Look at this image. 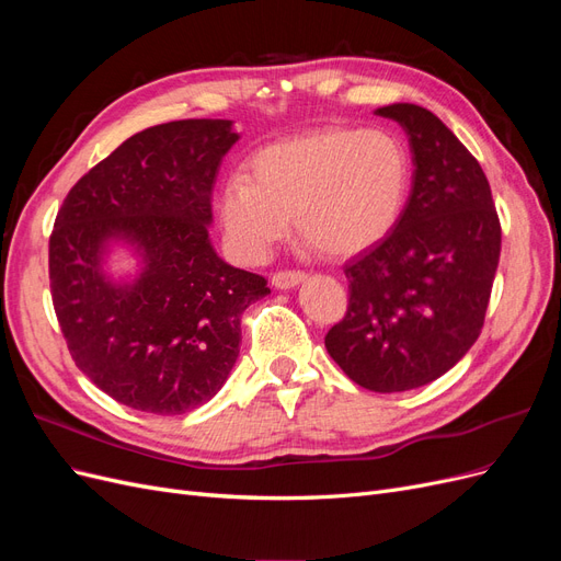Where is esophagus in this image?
Masks as SVG:
<instances>
[{
	"label": "esophagus",
	"mask_w": 561,
	"mask_h": 561,
	"mask_svg": "<svg viewBox=\"0 0 561 561\" xmlns=\"http://www.w3.org/2000/svg\"><path fill=\"white\" fill-rule=\"evenodd\" d=\"M304 278H307V274H304V271H276L274 278H271V283H274L276 287H280V290H287V287L299 285Z\"/></svg>",
	"instance_id": "34e87169"
}]
</instances>
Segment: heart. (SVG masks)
<instances>
[{"label": "heart", "instance_id": "heart-1", "mask_svg": "<svg viewBox=\"0 0 561 561\" xmlns=\"http://www.w3.org/2000/svg\"><path fill=\"white\" fill-rule=\"evenodd\" d=\"M252 180L233 178L219 198L231 245L264 260L297 217L304 241L332 257L379 243L398 222L410 159L386 128H320L262 147Z\"/></svg>", "mask_w": 561, "mask_h": 561}]
</instances>
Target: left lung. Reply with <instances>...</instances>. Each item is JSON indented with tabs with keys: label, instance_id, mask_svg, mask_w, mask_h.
Instances as JSON below:
<instances>
[{
	"label": "left lung",
	"instance_id": "8db88e82",
	"mask_svg": "<svg viewBox=\"0 0 561 561\" xmlns=\"http://www.w3.org/2000/svg\"><path fill=\"white\" fill-rule=\"evenodd\" d=\"M377 114L410 135L412 194L386 239L344 266L348 309L325 348L351 381L400 393L443 377L478 342L501 222L482 165L433 112L396 103Z\"/></svg>",
	"mask_w": 561,
	"mask_h": 561
}]
</instances>
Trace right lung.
Listing matches in <instances>:
<instances>
[{"label": "right lung", "instance_id": "right-lung-1", "mask_svg": "<svg viewBox=\"0 0 561 561\" xmlns=\"http://www.w3.org/2000/svg\"><path fill=\"white\" fill-rule=\"evenodd\" d=\"M239 140L225 118H182L130 135L93 165L48 239L50 299L72 360L133 410L184 414L208 402L239 358L241 316L266 278L217 257L208 239L219 163ZM110 240L144 257L141 276L102 271Z\"/></svg>", "mask_w": 561, "mask_h": 561}]
</instances>
